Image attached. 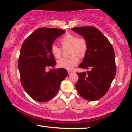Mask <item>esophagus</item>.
<instances>
[{
	"instance_id": "1",
	"label": "esophagus",
	"mask_w": 132,
	"mask_h": 132,
	"mask_svg": "<svg viewBox=\"0 0 132 132\" xmlns=\"http://www.w3.org/2000/svg\"><path fill=\"white\" fill-rule=\"evenodd\" d=\"M73 71H72V70H68V75H71V73H73Z\"/></svg>"
}]
</instances>
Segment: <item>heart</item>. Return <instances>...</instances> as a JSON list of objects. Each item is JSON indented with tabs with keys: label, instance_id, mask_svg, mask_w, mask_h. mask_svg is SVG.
<instances>
[{
	"label": "heart",
	"instance_id": "1",
	"mask_svg": "<svg viewBox=\"0 0 132 132\" xmlns=\"http://www.w3.org/2000/svg\"><path fill=\"white\" fill-rule=\"evenodd\" d=\"M59 43L63 48L69 47V57H63L57 61V66L67 70H71L79 62V57H84L88 49L87 41L84 37H77L75 34L67 33L59 39ZM52 55L56 58H59L62 49L56 44L50 47Z\"/></svg>",
	"mask_w": 132,
	"mask_h": 132
}]
</instances>
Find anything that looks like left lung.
Here are the masks:
<instances>
[{"label":"left lung","mask_w":132,"mask_h":132,"mask_svg":"<svg viewBox=\"0 0 132 132\" xmlns=\"http://www.w3.org/2000/svg\"><path fill=\"white\" fill-rule=\"evenodd\" d=\"M87 41L88 49L79 68L89 71L77 73L76 88L86 100L95 101L107 93L116 75L115 53L109 40L93 26L72 28Z\"/></svg>","instance_id":"obj_1"}]
</instances>
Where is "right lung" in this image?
Returning <instances> with one entry per match:
<instances>
[{
    "label": "right lung",
    "mask_w": 132,
    "mask_h": 132,
    "mask_svg": "<svg viewBox=\"0 0 132 132\" xmlns=\"http://www.w3.org/2000/svg\"><path fill=\"white\" fill-rule=\"evenodd\" d=\"M65 30L57 28H41L29 36L21 46L18 68L23 88L37 102H46L58 92L61 83L67 76L65 68L46 71L56 62L50 47L56 38Z\"/></svg>",
    "instance_id": "1"
}]
</instances>
